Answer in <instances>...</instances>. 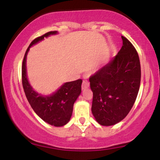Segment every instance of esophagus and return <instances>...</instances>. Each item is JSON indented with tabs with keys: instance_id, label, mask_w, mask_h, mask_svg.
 Returning a JSON list of instances; mask_svg holds the SVG:
<instances>
[{
	"instance_id": "1",
	"label": "esophagus",
	"mask_w": 160,
	"mask_h": 160,
	"mask_svg": "<svg viewBox=\"0 0 160 160\" xmlns=\"http://www.w3.org/2000/svg\"><path fill=\"white\" fill-rule=\"evenodd\" d=\"M88 87H89V82H88V80H83L82 83V89H86V88H87Z\"/></svg>"
}]
</instances>
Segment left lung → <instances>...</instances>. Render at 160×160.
<instances>
[{"instance_id":"obj_1","label":"left lung","mask_w":160,"mask_h":160,"mask_svg":"<svg viewBox=\"0 0 160 160\" xmlns=\"http://www.w3.org/2000/svg\"><path fill=\"white\" fill-rule=\"evenodd\" d=\"M122 38L123 45L118 54L89 78L92 114L103 126L122 121L132 109L139 90V57L131 42L124 36Z\"/></svg>"}]
</instances>
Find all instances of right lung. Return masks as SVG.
Listing matches in <instances>:
<instances>
[{
    "label": "right lung",
    "mask_w": 160,
    "mask_h": 160,
    "mask_svg": "<svg viewBox=\"0 0 160 160\" xmlns=\"http://www.w3.org/2000/svg\"><path fill=\"white\" fill-rule=\"evenodd\" d=\"M57 31H51L36 38L29 45L22 62V85L27 99L32 109L44 122L55 127L64 126L70 121L73 106L81 93V79L65 82L51 95L43 96L33 90L29 83L26 70V59L30 48L45 37L57 34Z\"/></svg>",
    "instance_id": "add662e5"
}]
</instances>
